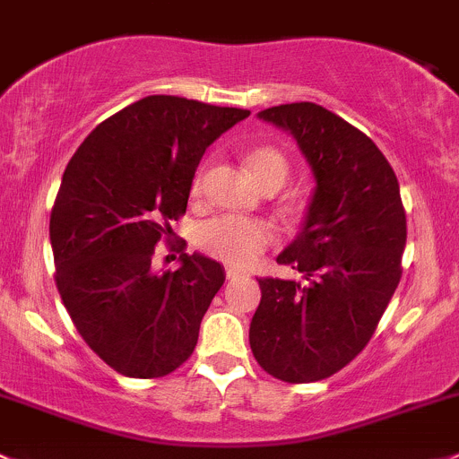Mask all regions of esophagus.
Returning a JSON list of instances; mask_svg holds the SVG:
<instances>
[{
  "instance_id": "obj_1",
  "label": "esophagus",
  "mask_w": 459,
  "mask_h": 459,
  "mask_svg": "<svg viewBox=\"0 0 459 459\" xmlns=\"http://www.w3.org/2000/svg\"><path fill=\"white\" fill-rule=\"evenodd\" d=\"M225 273H228V278H230V281H234V278H240V276H245V272H243V269H238V267H228V269H225Z\"/></svg>"
}]
</instances>
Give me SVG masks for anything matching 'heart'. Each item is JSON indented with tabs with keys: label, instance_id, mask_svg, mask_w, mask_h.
<instances>
[{
	"label": "heart",
	"instance_id": "obj_1",
	"mask_svg": "<svg viewBox=\"0 0 459 459\" xmlns=\"http://www.w3.org/2000/svg\"><path fill=\"white\" fill-rule=\"evenodd\" d=\"M249 172L256 178L261 187L278 186L290 177V159L273 145H258L245 157ZM207 163L196 169L192 178V195L198 196L205 186ZM198 247L219 261L245 267L254 263L267 247L276 243V230L272 223L263 219H249V216L223 214L210 219L198 230Z\"/></svg>",
	"mask_w": 459,
	"mask_h": 459
}]
</instances>
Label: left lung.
Segmentation results:
<instances>
[{
    "label": "left lung",
    "mask_w": 459,
    "mask_h": 459,
    "mask_svg": "<svg viewBox=\"0 0 459 459\" xmlns=\"http://www.w3.org/2000/svg\"><path fill=\"white\" fill-rule=\"evenodd\" d=\"M258 117L294 136L316 190L299 238L276 258L305 281L258 278L249 347L269 376L305 385L371 340L403 276L406 216L394 168L365 132L309 101Z\"/></svg>",
    "instance_id": "1"
}]
</instances>
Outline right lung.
<instances>
[{
    "label": "right lung",
    "instance_id": "right-lung-1",
    "mask_svg": "<svg viewBox=\"0 0 459 459\" xmlns=\"http://www.w3.org/2000/svg\"><path fill=\"white\" fill-rule=\"evenodd\" d=\"M245 117L152 94L101 121L65 168L50 212L56 290L88 347L121 376L163 377L195 351L225 269L178 243L181 267L157 272L154 247L186 214L207 145Z\"/></svg>",
    "mask_w": 459,
    "mask_h": 459
}]
</instances>
